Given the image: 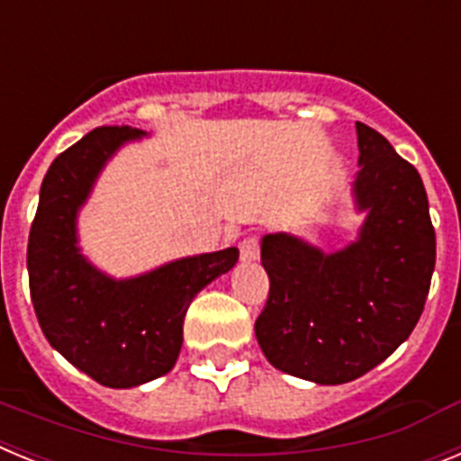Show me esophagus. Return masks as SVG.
<instances>
[{
  "mask_svg": "<svg viewBox=\"0 0 461 461\" xmlns=\"http://www.w3.org/2000/svg\"><path fill=\"white\" fill-rule=\"evenodd\" d=\"M258 238L256 235H247V238L240 242V258L242 260H256L258 258Z\"/></svg>",
  "mask_w": 461,
  "mask_h": 461,
  "instance_id": "esophagus-1",
  "label": "esophagus"
}]
</instances>
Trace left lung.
I'll return each mask as SVG.
<instances>
[{"instance_id":"1","label":"left lung","mask_w":461,"mask_h":461,"mask_svg":"<svg viewBox=\"0 0 461 461\" xmlns=\"http://www.w3.org/2000/svg\"><path fill=\"white\" fill-rule=\"evenodd\" d=\"M356 242L335 254L288 233L260 242L270 276L256 339L272 367L321 385L360 378L404 344L425 309L437 235L420 175L372 126L356 124Z\"/></svg>"}]
</instances>
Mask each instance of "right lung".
<instances>
[{
  "label": "right lung",
  "instance_id": "1",
  "mask_svg": "<svg viewBox=\"0 0 461 461\" xmlns=\"http://www.w3.org/2000/svg\"><path fill=\"white\" fill-rule=\"evenodd\" d=\"M142 136L131 126H99L59 154L41 185L27 244L30 293L43 335L105 388H136L168 374L180 356L191 300L240 256L238 247H228L113 279L80 254V207L108 158Z\"/></svg>",
  "mask_w": 461,
  "mask_h": 461
}]
</instances>
